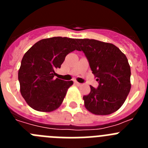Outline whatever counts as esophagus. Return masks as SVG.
<instances>
[{"label":"esophagus","instance_id":"34e87169","mask_svg":"<svg viewBox=\"0 0 148 148\" xmlns=\"http://www.w3.org/2000/svg\"><path fill=\"white\" fill-rule=\"evenodd\" d=\"M75 84H76L77 86H82V84L79 83V82H75Z\"/></svg>","mask_w":148,"mask_h":148}]
</instances>
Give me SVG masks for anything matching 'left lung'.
I'll list each match as a JSON object with an SVG mask.
<instances>
[{"label":"left lung","instance_id":"obj_1","mask_svg":"<svg viewBox=\"0 0 148 148\" xmlns=\"http://www.w3.org/2000/svg\"><path fill=\"white\" fill-rule=\"evenodd\" d=\"M87 58L92 73L99 82L97 89L90 86L84 95L86 109L95 115L105 116L118 110L131 88L130 66L126 56L117 47L95 39H77Z\"/></svg>","mask_w":148,"mask_h":148}]
</instances>
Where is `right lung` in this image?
Listing matches in <instances>:
<instances>
[{
	"label": "right lung",
	"mask_w": 148,
	"mask_h": 148,
	"mask_svg": "<svg viewBox=\"0 0 148 148\" xmlns=\"http://www.w3.org/2000/svg\"><path fill=\"white\" fill-rule=\"evenodd\" d=\"M77 39L67 37L44 38L24 54L18 70L21 95L29 107L40 112H52L62 104L73 81L58 78L56 70L65 57L78 49Z\"/></svg>",
	"instance_id": "1"
}]
</instances>
